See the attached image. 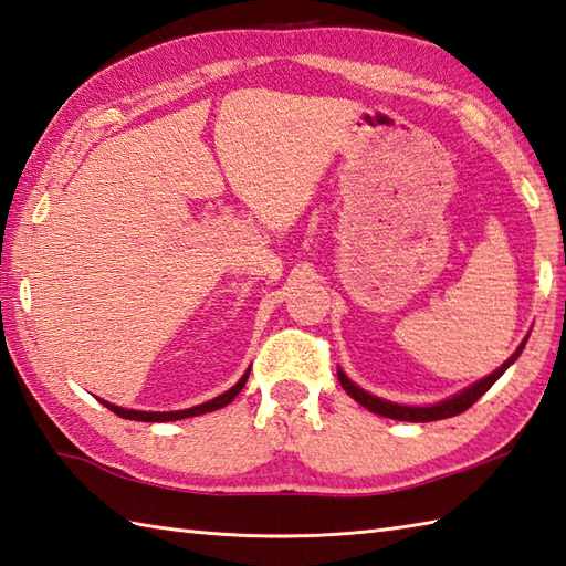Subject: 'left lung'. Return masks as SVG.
<instances>
[{
  "label": "left lung",
  "instance_id": "8db88e82",
  "mask_svg": "<svg viewBox=\"0 0 566 566\" xmlns=\"http://www.w3.org/2000/svg\"><path fill=\"white\" fill-rule=\"evenodd\" d=\"M525 343H527V338H525L523 343H520V348L513 353V356L507 358L495 373H491L489 378H483V380H479L475 385H471L469 390L453 395L451 400H444V402L431 405V407H407V405H395V402L380 400V397H373L370 392L360 390L358 385H353V382L346 378V373H343V370H338V380H340V385H343V390H346V392L353 397V400H356L358 405H363L365 409H370V412H375V415L390 417V419H400V422H437V419H447V417H457V415H461V412H467V409H469L475 400H479V397H483L485 392H489L491 387H493V382H495L497 378H501V375L517 360V356H520V353H523V348H525Z\"/></svg>",
  "mask_w": 566,
  "mask_h": 566
}]
</instances>
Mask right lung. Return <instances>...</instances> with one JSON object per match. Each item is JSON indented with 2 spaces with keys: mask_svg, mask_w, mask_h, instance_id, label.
I'll return each mask as SVG.
<instances>
[{
  "mask_svg": "<svg viewBox=\"0 0 566 566\" xmlns=\"http://www.w3.org/2000/svg\"><path fill=\"white\" fill-rule=\"evenodd\" d=\"M248 375H250V370H248L245 375H242L238 385H232L228 392L218 395L216 400H208V402L198 405V407H191V409H179V412H137V409H125V407L109 405V402H105V400H99V402H103V405L109 409V412H115V415L122 417V419H135V422H174V419H186V417L206 415V412H213V409H220V407L230 405L232 400H235L242 387H245Z\"/></svg>",
  "mask_w": 566,
  "mask_h": 566,
  "instance_id": "right-lung-1",
  "label": "right lung"
}]
</instances>
